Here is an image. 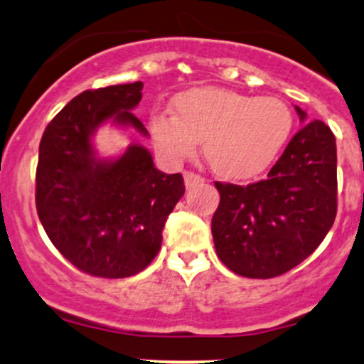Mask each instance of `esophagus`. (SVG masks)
Returning a JSON list of instances; mask_svg holds the SVG:
<instances>
[{
    "instance_id": "obj_1",
    "label": "esophagus",
    "mask_w": 364,
    "mask_h": 364,
    "mask_svg": "<svg viewBox=\"0 0 364 364\" xmlns=\"http://www.w3.org/2000/svg\"><path fill=\"white\" fill-rule=\"evenodd\" d=\"M200 183H203V178L200 176V174L191 173V171H186V173H185V185H186L188 190H190V188H195L196 185H200Z\"/></svg>"
}]
</instances>
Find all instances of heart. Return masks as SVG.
I'll return each instance as SVG.
<instances>
[{
    "instance_id": "heart-1",
    "label": "heart",
    "mask_w": 364,
    "mask_h": 364,
    "mask_svg": "<svg viewBox=\"0 0 364 364\" xmlns=\"http://www.w3.org/2000/svg\"><path fill=\"white\" fill-rule=\"evenodd\" d=\"M174 114L154 111L149 127L159 152L181 162L202 141L203 157L217 176L250 179L277 159L292 129L289 107L275 97L202 87L173 101Z\"/></svg>"
}]
</instances>
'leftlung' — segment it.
<instances>
[{
    "label": "left lung",
    "mask_w": 364,
    "mask_h": 364,
    "mask_svg": "<svg viewBox=\"0 0 364 364\" xmlns=\"http://www.w3.org/2000/svg\"><path fill=\"white\" fill-rule=\"evenodd\" d=\"M215 188L220 202L212 236L220 262L250 279L286 274L318 248L336 220V136L323 121H310L267 179L248 186L217 181Z\"/></svg>",
    "instance_id": "1"
}]
</instances>
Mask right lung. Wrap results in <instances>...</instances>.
Here are the masks:
<instances>
[{
    "label": "right lung",
    "instance_id": "add662e5",
    "mask_svg": "<svg viewBox=\"0 0 364 364\" xmlns=\"http://www.w3.org/2000/svg\"><path fill=\"white\" fill-rule=\"evenodd\" d=\"M141 87L133 82L82 92L41 139L37 215L58 252L94 277L141 272L161 250L166 219L185 193L181 174L154 168L150 152L139 144L114 161L95 157L92 135L107 119L149 135L132 112Z\"/></svg>",
    "mask_w": 364,
    "mask_h": 364
}]
</instances>
